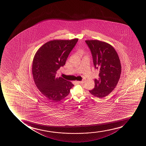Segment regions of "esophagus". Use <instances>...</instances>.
I'll list each match as a JSON object with an SVG mask.
<instances>
[{
  "instance_id": "esophagus-1",
  "label": "esophagus",
  "mask_w": 146,
  "mask_h": 146,
  "mask_svg": "<svg viewBox=\"0 0 146 146\" xmlns=\"http://www.w3.org/2000/svg\"><path fill=\"white\" fill-rule=\"evenodd\" d=\"M84 82H85V81H84V80L82 81H77V83H80V84H83V83H84Z\"/></svg>"
}]
</instances>
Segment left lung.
<instances>
[{"label":"left lung","mask_w":146,"mask_h":146,"mask_svg":"<svg viewBox=\"0 0 146 146\" xmlns=\"http://www.w3.org/2000/svg\"><path fill=\"white\" fill-rule=\"evenodd\" d=\"M92 53L95 68L99 69V79H95V87L89 92L98 98L105 97L114 90L121 73V65L114 47L97 40H86Z\"/></svg>","instance_id":"1"}]
</instances>
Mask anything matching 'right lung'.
<instances>
[{
	"mask_svg": "<svg viewBox=\"0 0 146 146\" xmlns=\"http://www.w3.org/2000/svg\"><path fill=\"white\" fill-rule=\"evenodd\" d=\"M78 40H51L43 45L34 56L32 68L34 83L40 92L53 102L63 100L74 86L70 81L58 78L56 73L65 64Z\"/></svg>",
	"mask_w": 146,
	"mask_h": 146,
	"instance_id": "1",
	"label": "right lung"
}]
</instances>
